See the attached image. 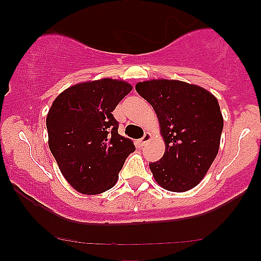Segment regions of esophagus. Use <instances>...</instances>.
Segmentation results:
<instances>
[{
	"label": "esophagus",
	"mask_w": 261,
	"mask_h": 261,
	"mask_svg": "<svg viewBox=\"0 0 261 261\" xmlns=\"http://www.w3.org/2000/svg\"><path fill=\"white\" fill-rule=\"evenodd\" d=\"M149 140H151V135H149V134H145V135H143V137H142V139L140 140V143H141V146H145V145H147Z\"/></svg>",
	"instance_id": "obj_1"
}]
</instances>
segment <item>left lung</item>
<instances>
[{"label": "left lung", "mask_w": 261, "mask_h": 261, "mask_svg": "<svg viewBox=\"0 0 261 261\" xmlns=\"http://www.w3.org/2000/svg\"><path fill=\"white\" fill-rule=\"evenodd\" d=\"M136 91L153 107L166 142L163 157L149 163L154 180L176 193L196 187L220 148L223 118L217 99L181 81H146Z\"/></svg>", "instance_id": "left-lung-1"}]
</instances>
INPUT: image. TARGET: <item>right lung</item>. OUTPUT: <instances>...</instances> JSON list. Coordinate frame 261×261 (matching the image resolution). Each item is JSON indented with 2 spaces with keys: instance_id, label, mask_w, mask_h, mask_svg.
Masks as SVG:
<instances>
[{
  "instance_id": "1",
  "label": "right lung",
  "mask_w": 261,
  "mask_h": 261,
  "mask_svg": "<svg viewBox=\"0 0 261 261\" xmlns=\"http://www.w3.org/2000/svg\"><path fill=\"white\" fill-rule=\"evenodd\" d=\"M133 87L103 79L79 83L54 100L46 116L49 147L62 175L87 195L104 193L118 181L133 141L119 135L113 112Z\"/></svg>"
}]
</instances>
